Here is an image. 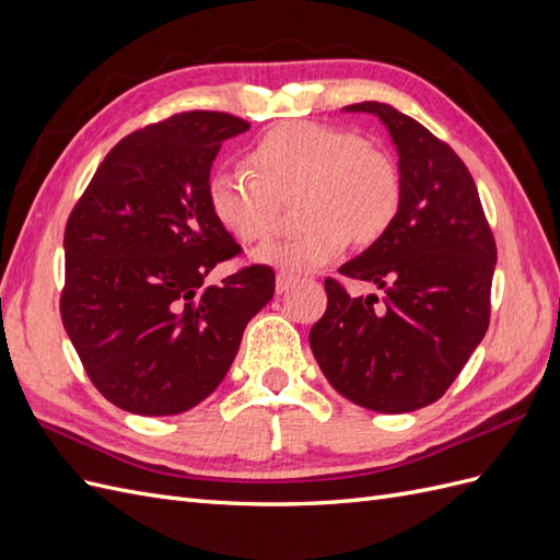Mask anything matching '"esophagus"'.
I'll use <instances>...</instances> for the list:
<instances>
[{
  "instance_id": "34e87169",
  "label": "esophagus",
  "mask_w": 560,
  "mask_h": 560,
  "mask_svg": "<svg viewBox=\"0 0 560 560\" xmlns=\"http://www.w3.org/2000/svg\"><path fill=\"white\" fill-rule=\"evenodd\" d=\"M299 280H301V276L292 273V270H278V278H276V290H278V294L290 290V287L296 284Z\"/></svg>"
}]
</instances>
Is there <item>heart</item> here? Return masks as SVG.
I'll list each match as a JSON object with an SVG mask.
<instances>
[{
  "label": "heart",
  "mask_w": 560,
  "mask_h": 560,
  "mask_svg": "<svg viewBox=\"0 0 560 560\" xmlns=\"http://www.w3.org/2000/svg\"><path fill=\"white\" fill-rule=\"evenodd\" d=\"M245 171H217L208 206L238 243H264L276 233L280 202L296 200L301 229L261 247L254 259L282 268L334 261L350 238L371 245L387 233L401 206V177L385 151L343 128L311 121L268 130L254 144Z\"/></svg>",
  "instance_id": "heart-1"
}]
</instances>
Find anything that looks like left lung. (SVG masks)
I'll list each match as a JSON object with an SVG mask.
<instances>
[{
    "mask_svg": "<svg viewBox=\"0 0 560 560\" xmlns=\"http://www.w3.org/2000/svg\"><path fill=\"white\" fill-rule=\"evenodd\" d=\"M346 112L374 114L387 128L401 206L383 238L338 268L383 296H350L327 278V311L311 329V348L346 399L406 413L442 397L481 343L498 249L477 184L446 142L383 103Z\"/></svg>",
    "mask_w": 560,
    "mask_h": 560,
    "instance_id": "left-lung-1",
    "label": "left lung"
}]
</instances>
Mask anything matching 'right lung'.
Segmentation results:
<instances>
[{
    "instance_id": "obj_1",
    "label": "right lung",
    "mask_w": 560,
    "mask_h": 560,
    "mask_svg": "<svg viewBox=\"0 0 560 560\" xmlns=\"http://www.w3.org/2000/svg\"><path fill=\"white\" fill-rule=\"evenodd\" d=\"M247 128L184 112L126 135L67 219L62 325L100 395L128 413L177 416L212 395L273 299L261 264L202 284L241 254L210 212L208 182L219 147Z\"/></svg>"
}]
</instances>
